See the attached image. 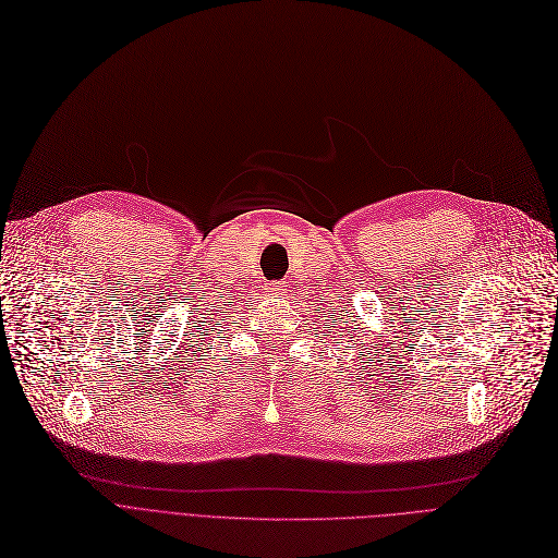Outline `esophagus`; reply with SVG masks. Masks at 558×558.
Returning <instances> with one entry per match:
<instances>
[{"mask_svg": "<svg viewBox=\"0 0 558 558\" xmlns=\"http://www.w3.org/2000/svg\"><path fill=\"white\" fill-rule=\"evenodd\" d=\"M281 283H286V281H281ZM277 290H279V295H281V290H286V288H281V286H279V288H277Z\"/></svg>", "mask_w": 558, "mask_h": 558, "instance_id": "34e87169", "label": "esophagus"}]
</instances>
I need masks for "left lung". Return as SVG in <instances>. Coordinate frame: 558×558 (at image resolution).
<instances>
[{"label":"left lung","instance_id":"left-lung-1","mask_svg":"<svg viewBox=\"0 0 558 558\" xmlns=\"http://www.w3.org/2000/svg\"><path fill=\"white\" fill-rule=\"evenodd\" d=\"M363 369H365V365H363Z\"/></svg>","mask_w":558,"mask_h":558}]
</instances>
